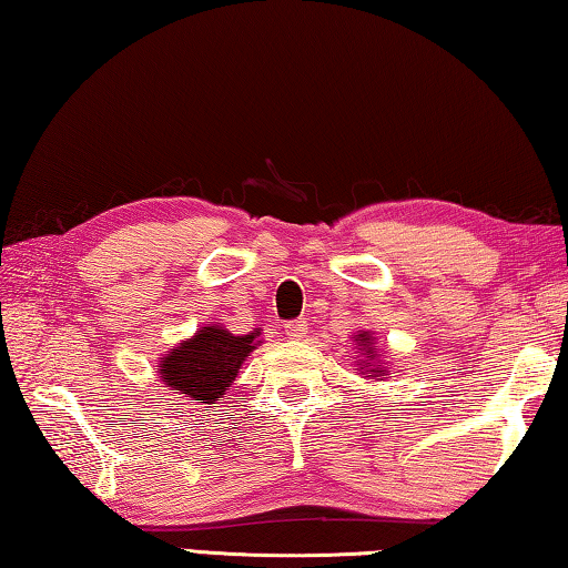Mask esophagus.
Masks as SVG:
<instances>
[{"label": "esophagus", "mask_w": 568, "mask_h": 568, "mask_svg": "<svg viewBox=\"0 0 568 568\" xmlns=\"http://www.w3.org/2000/svg\"><path fill=\"white\" fill-rule=\"evenodd\" d=\"M285 333L291 335V338L301 341L303 335L307 333V323H305V321H291V323H285Z\"/></svg>", "instance_id": "obj_1"}]
</instances>
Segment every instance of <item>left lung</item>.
Segmentation results:
<instances>
[{
  "label": "left lung",
  "mask_w": 568,
  "mask_h": 568,
  "mask_svg": "<svg viewBox=\"0 0 568 568\" xmlns=\"http://www.w3.org/2000/svg\"><path fill=\"white\" fill-rule=\"evenodd\" d=\"M355 345H358V353L363 355V361L358 365H363L361 373H371V376L365 378H378L383 376V368H378L376 365V358H378V345H373V335L368 331H361L358 335H355Z\"/></svg>",
  "instance_id": "obj_1"
}]
</instances>
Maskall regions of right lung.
<instances>
[{
  "label": "right lung",
  "instance_id": "obj_1",
  "mask_svg": "<svg viewBox=\"0 0 568 568\" xmlns=\"http://www.w3.org/2000/svg\"><path fill=\"white\" fill-rule=\"evenodd\" d=\"M257 331L233 335L223 325H205L160 361V381L187 400L215 403L237 378L240 365L261 341Z\"/></svg>",
  "mask_w": 568,
  "mask_h": 568
}]
</instances>
